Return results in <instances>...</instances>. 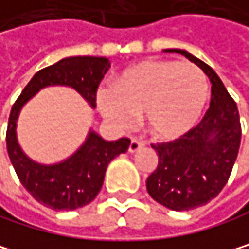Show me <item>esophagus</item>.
<instances>
[{
  "label": "esophagus",
  "instance_id": "esophagus-1",
  "mask_svg": "<svg viewBox=\"0 0 249 249\" xmlns=\"http://www.w3.org/2000/svg\"><path fill=\"white\" fill-rule=\"evenodd\" d=\"M145 144L141 141V140H136V138H133L132 141H130V144H129V151L130 153H135V151H138L140 148H142Z\"/></svg>",
  "mask_w": 249,
  "mask_h": 249
}]
</instances>
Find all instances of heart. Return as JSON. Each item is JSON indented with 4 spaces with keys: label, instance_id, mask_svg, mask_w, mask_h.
<instances>
[{
    "label": "heart",
    "instance_id": "obj_1",
    "mask_svg": "<svg viewBox=\"0 0 249 249\" xmlns=\"http://www.w3.org/2000/svg\"><path fill=\"white\" fill-rule=\"evenodd\" d=\"M209 95L205 74L177 60H147L123 71L113 92L102 89L98 107L107 120L124 127L132 117L156 140H175L200 119Z\"/></svg>",
    "mask_w": 249,
    "mask_h": 249
}]
</instances>
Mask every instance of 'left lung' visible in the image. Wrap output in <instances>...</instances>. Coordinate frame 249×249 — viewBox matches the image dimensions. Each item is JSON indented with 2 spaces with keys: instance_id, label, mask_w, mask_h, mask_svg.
Returning a JSON list of instances; mask_svg holds the SVG:
<instances>
[{
  "instance_id": "8db88e82",
  "label": "left lung",
  "mask_w": 249,
  "mask_h": 249,
  "mask_svg": "<svg viewBox=\"0 0 249 249\" xmlns=\"http://www.w3.org/2000/svg\"><path fill=\"white\" fill-rule=\"evenodd\" d=\"M196 64L211 80V104L197 126L179 138L151 144L159 156L147 178L150 196L174 211L206 205L227 184L241 145V119L236 102L215 71L181 49H168Z\"/></svg>"
}]
</instances>
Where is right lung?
Masks as SVG:
<instances>
[{
	"label": "right lung",
	"instance_id": "1",
	"mask_svg": "<svg viewBox=\"0 0 249 249\" xmlns=\"http://www.w3.org/2000/svg\"><path fill=\"white\" fill-rule=\"evenodd\" d=\"M109 68L107 57L74 56L65 57L54 65L36 72L20 96L11 107L5 133L7 153L18 178L32 197L54 211H72L90 203L99 193L107 166L111 160L129 148L130 140L105 141L90 132L80 150L57 165H38L20 150L16 138L19 111L40 89L46 86L74 88L92 108H96V92Z\"/></svg>",
	"mask_w": 249,
	"mask_h": 249
}]
</instances>
